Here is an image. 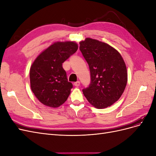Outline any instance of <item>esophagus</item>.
<instances>
[{"instance_id": "obj_1", "label": "esophagus", "mask_w": 156, "mask_h": 156, "mask_svg": "<svg viewBox=\"0 0 156 156\" xmlns=\"http://www.w3.org/2000/svg\"><path fill=\"white\" fill-rule=\"evenodd\" d=\"M73 84H74V86H75V87H79L80 85V82L79 81H77V82L74 83Z\"/></svg>"}]
</instances>
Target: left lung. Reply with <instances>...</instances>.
<instances>
[{
  "label": "left lung",
  "instance_id": "obj_1",
  "mask_svg": "<svg viewBox=\"0 0 156 156\" xmlns=\"http://www.w3.org/2000/svg\"><path fill=\"white\" fill-rule=\"evenodd\" d=\"M79 49L90 72V83L83 89L84 96L97 108L112 105L123 94L127 81L126 64L112 47L96 40L85 39Z\"/></svg>",
  "mask_w": 156,
  "mask_h": 156
}]
</instances>
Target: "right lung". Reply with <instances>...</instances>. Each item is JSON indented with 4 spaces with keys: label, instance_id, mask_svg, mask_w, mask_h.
Here are the masks:
<instances>
[{
    "label": "right lung",
    "instance_id": "1",
    "mask_svg": "<svg viewBox=\"0 0 156 156\" xmlns=\"http://www.w3.org/2000/svg\"><path fill=\"white\" fill-rule=\"evenodd\" d=\"M78 49L73 41L55 42L37 56L30 69V87L41 103L58 107L67 100L73 87L62 63Z\"/></svg>",
    "mask_w": 156,
    "mask_h": 156
}]
</instances>
